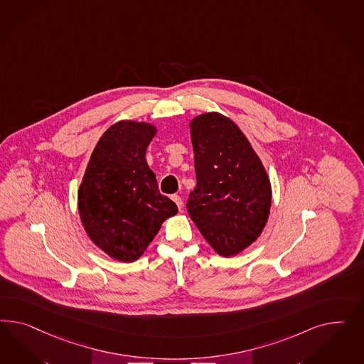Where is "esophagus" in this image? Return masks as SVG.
<instances>
[{
	"mask_svg": "<svg viewBox=\"0 0 364 364\" xmlns=\"http://www.w3.org/2000/svg\"><path fill=\"white\" fill-rule=\"evenodd\" d=\"M172 200L176 203L177 208L181 210H183V200L178 196V195H172Z\"/></svg>",
	"mask_w": 364,
	"mask_h": 364,
	"instance_id": "1",
	"label": "esophagus"
}]
</instances>
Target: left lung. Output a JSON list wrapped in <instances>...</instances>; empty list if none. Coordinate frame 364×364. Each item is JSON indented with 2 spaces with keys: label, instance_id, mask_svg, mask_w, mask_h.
I'll list each match as a JSON object with an SVG mask.
<instances>
[{
  "label": "left lung",
  "instance_id": "obj_1",
  "mask_svg": "<svg viewBox=\"0 0 364 364\" xmlns=\"http://www.w3.org/2000/svg\"><path fill=\"white\" fill-rule=\"evenodd\" d=\"M196 187L187 210L204 239L221 256L250 247L264 228L271 207V183L239 127L210 112L191 124Z\"/></svg>",
  "mask_w": 364,
  "mask_h": 364
}]
</instances>
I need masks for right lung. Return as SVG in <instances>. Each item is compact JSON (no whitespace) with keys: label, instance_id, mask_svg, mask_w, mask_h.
<instances>
[{"label":"right lung","instance_id":"add662e5","mask_svg":"<svg viewBox=\"0 0 364 364\" xmlns=\"http://www.w3.org/2000/svg\"><path fill=\"white\" fill-rule=\"evenodd\" d=\"M154 133L145 122L112 125L90 156L78 189V212L89 237L120 262L137 260L163 221L177 213L145 160Z\"/></svg>","mask_w":364,"mask_h":364}]
</instances>
